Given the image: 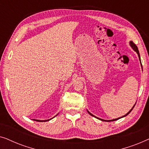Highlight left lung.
Here are the masks:
<instances>
[{
    "mask_svg": "<svg viewBox=\"0 0 149 149\" xmlns=\"http://www.w3.org/2000/svg\"><path fill=\"white\" fill-rule=\"evenodd\" d=\"M130 46H131L132 47V49H134V51H135V52H136L137 53V54H138V58H139L140 60V54H139V51H138V47H137V46H136V45L134 43L133 41H130ZM140 63H141V62H140ZM141 66H142V64H141ZM135 105H136V104H134V107H133V108H132V109L131 110H130V111L129 112H128V113H127V114H125V115L123 116V117H119V118H117V119H112V120H104V119H100V118H98V117H95V116H94V115H92V114H91V113H89V112L88 111H87V112H88V113H89V115H90L93 116V117H95V118H97V119H100V120H101V121H116V120H118V119H121V118H122V117H125V116H127V115H128V114H129V113H130V112H131V111H132V109H134V107H135Z\"/></svg>",
    "mask_w": 149,
    "mask_h": 149,
    "instance_id": "left-lung-1",
    "label": "left lung"
}]
</instances>
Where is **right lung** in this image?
<instances>
[{
	"mask_svg": "<svg viewBox=\"0 0 149 149\" xmlns=\"http://www.w3.org/2000/svg\"><path fill=\"white\" fill-rule=\"evenodd\" d=\"M34 121H40V122H42V121H49L50 119H48V120H36V119H33Z\"/></svg>",
	"mask_w": 149,
	"mask_h": 149,
	"instance_id": "obj_1",
	"label": "right lung"
}]
</instances>
